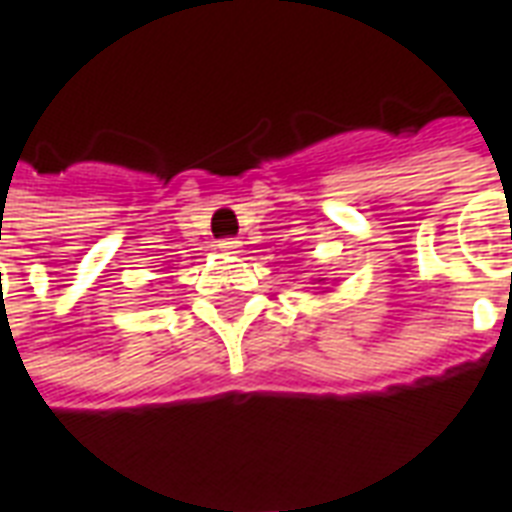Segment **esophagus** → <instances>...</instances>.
I'll list each match as a JSON object with an SVG mask.
<instances>
[{
  "instance_id": "obj_1",
  "label": "esophagus",
  "mask_w": 512,
  "mask_h": 512,
  "mask_svg": "<svg viewBox=\"0 0 512 512\" xmlns=\"http://www.w3.org/2000/svg\"><path fill=\"white\" fill-rule=\"evenodd\" d=\"M219 249L224 255H238V252H241V241H235V238H221Z\"/></svg>"
}]
</instances>
